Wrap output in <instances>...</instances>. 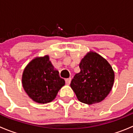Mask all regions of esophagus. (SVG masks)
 I'll use <instances>...</instances> for the list:
<instances>
[{"label": "esophagus", "instance_id": "esophagus-1", "mask_svg": "<svg viewBox=\"0 0 133 133\" xmlns=\"http://www.w3.org/2000/svg\"><path fill=\"white\" fill-rule=\"evenodd\" d=\"M65 81L67 85H69V84H70L71 81V78H66L65 80Z\"/></svg>", "mask_w": 133, "mask_h": 133}]
</instances>
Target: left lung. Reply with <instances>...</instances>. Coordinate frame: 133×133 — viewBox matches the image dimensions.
I'll list each match as a JSON object with an SVG mask.
<instances>
[{
    "instance_id": "left-lung-1",
    "label": "left lung",
    "mask_w": 133,
    "mask_h": 133,
    "mask_svg": "<svg viewBox=\"0 0 133 133\" xmlns=\"http://www.w3.org/2000/svg\"><path fill=\"white\" fill-rule=\"evenodd\" d=\"M80 72L71 82L78 100L84 104L100 102L109 95L115 80L112 67L102 56L91 51L82 59Z\"/></svg>"
}]
</instances>
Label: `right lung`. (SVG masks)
<instances>
[{
	"mask_svg": "<svg viewBox=\"0 0 133 133\" xmlns=\"http://www.w3.org/2000/svg\"><path fill=\"white\" fill-rule=\"evenodd\" d=\"M22 82L28 96L39 104L53 101L65 85V80L54 69L48 55L36 57L27 65L22 74Z\"/></svg>",
	"mask_w": 133,
	"mask_h": 133,
	"instance_id": "1",
	"label": "right lung"
}]
</instances>
